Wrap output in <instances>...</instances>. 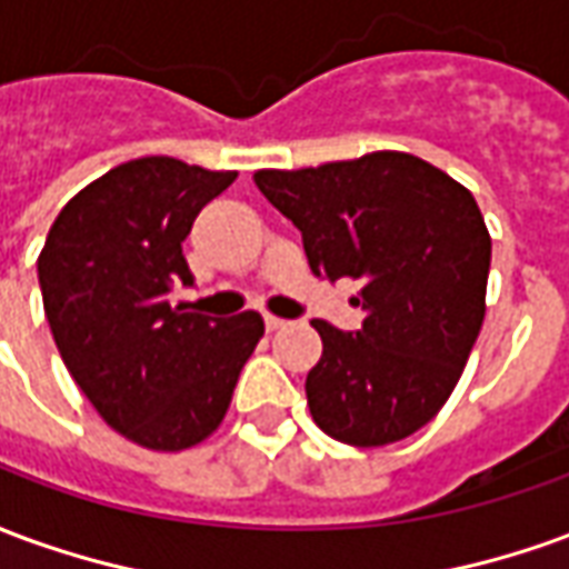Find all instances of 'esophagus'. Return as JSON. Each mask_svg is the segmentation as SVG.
<instances>
[{
    "label": "esophagus",
    "instance_id": "esophagus-1",
    "mask_svg": "<svg viewBox=\"0 0 569 569\" xmlns=\"http://www.w3.org/2000/svg\"><path fill=\"white\" fill-rule=\"evenodd\" d=\"M283 326L286 320H280V317H271V313L264 317V329H268V332H277V329H283Z\"/></svg>",
    "mask_w": 569,
    "mask_h": 569
}]
</instances>
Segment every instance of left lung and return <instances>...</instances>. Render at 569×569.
Here are the masks:
<instances>
[{
    "instance_id": "obj_1",
    "label": "left lung",
    "mask_w": 569,
    "mask_h": 569,
    "mask_svg": "<svg viewBox=\"0 0 569 569\" xmlns=\"http://www.w3.org/2000/svg\"><path fill=\"white\" fill-rule=\"evenodd\" d=\"M292 219L313 277L359 280V332L313 320L317 427L357 448L427 427L463 375L485 322L490 234L472 191L408 151H371L301 170H256Z\"/></svg>"
}]
</instances>
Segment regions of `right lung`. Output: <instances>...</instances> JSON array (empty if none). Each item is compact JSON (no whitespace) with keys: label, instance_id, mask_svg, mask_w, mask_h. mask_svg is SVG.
<instances>
[{"label":"right lung","instance_id":"1","mask_svg":"<svg viewBox=\"0 0 569 569\" xmlns=\"http://www.w3.org/2000/svg\"><path fill=\"white\" fill-rule=\"evenodd\" d=\"M234 179L163 154L118 163L60 210L39 252L69 375L109 427L149 451L210 439L264 335L256 310L212 320L170 305L173 286H191V222Z\"/></svg>","mask_w":569,"mask_h":569}]
</instances>
